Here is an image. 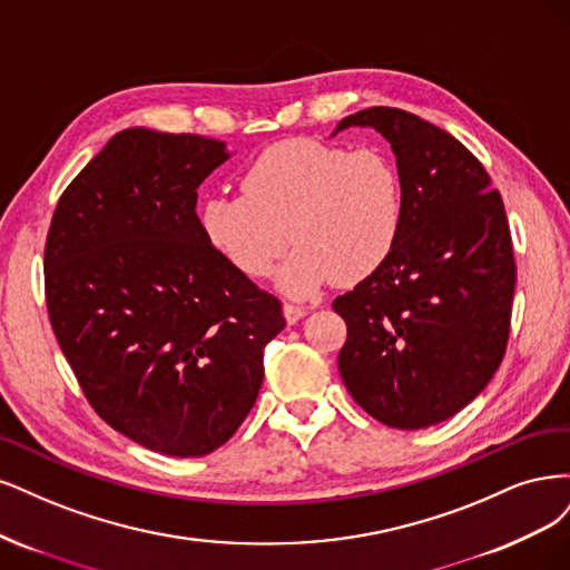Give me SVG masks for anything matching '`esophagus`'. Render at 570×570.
Masks as SVG:
<instances>
[{"mask_svg": "<svg viewBox=\"0 0 570 570\" xmlns=\"http://www.w3.org/2000/svg\"><path fill=\"white\" fill-rule=\"evenodd\" d=\"M305 315H307V309H305V307H301V305H291V303H286V305H284V317H286V322H288V324H296V322H301Z\"/></svg>", "mask_w": 570, "mask_h": 570, "instance_id": "esophagus-1", "label": "esophagus"}]
</instances>
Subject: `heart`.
Returning a JSON list of instances; mask_svg holds the SVG:
<instances>
[{
	"instance_id": "b5f03b06",
	"label": "heart",
	"mask_w": 570,
	"mask_h": 570,
	"mask_svg": "<svg viewBox=\"0 0 570 570\" xmlns=\"http://www.w3.org/2000/svg\"><path fill=\"white\" fill-rule=\"evenodd\" d=\"M238 185L242 194L200 206L206 242L250 279L267 277L298 246L277 279L293 298L315 296L332 279H372L405 232L402 175L379 149L282 139L246 165Z\"/></svg>"
}]
</instances>
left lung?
<instances>
[{
    "mask_svg": "<svg viewBox=\"0 0 570 570\" xmlns=\"http://www.w3.org/2000/svg\"><path fill=\"white\" fill-rule=\"evenodd\" d=\"M347 127L391 144L405 232L381 272L334 301L347 324L338 372L381 424L429 429L464 410L504 357L517 286L504 204L479 158L424 118L372 106L334 135Z\"/></svg>",
    "mask_w": 570,
    "mask_h": 570,
    "instance_id": "8db88e82",
    "label": "left lung"
}]
</instances>
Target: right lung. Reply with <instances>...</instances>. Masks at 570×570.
Listing matches in <instances>:
<instances>
[{"label": "right lung", "instance_id": "add662e5", "mask_svg": "<svg viewBox=\"0 0 570 570\" xmlns=\"http://www.w3.org/2000/svg\"><path fill=\"white\" fill-rule=\"evenodd\" d=\"M225 141L130 127L70 181L45 248L51 328L97 414L146 450L204 456L255 405L282 303L204 236Z\"/></svg>", "mask_w": 570, "mask_h": 570}]
</instances>
